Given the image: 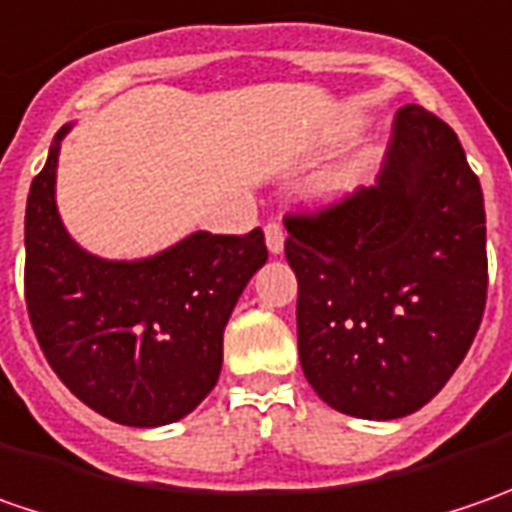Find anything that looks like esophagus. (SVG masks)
Segmentation results:
<instances>
[{"label":"esophagus","mask_w":512,"mask_h":512,"mask_svg":"<svg viewBox=\"0 0 512 512\" xmlns=\"http://www.w3.org/2000/svg\"><path fill=\"white\" fill-rule=\"evenodd\" d=\"M285 227L279 225V222H267L265 227V239H267V250L270 253H282L285 250Z\"/></svg>","instance_id":"1"}]
</instances>
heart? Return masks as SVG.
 Listing matches in <instances>:
<instances>
[{
	"label": "heart",
	"instance_id": "1",
	"mask_svg": "<svg viewBox=\"0 0 512 512\" xmlns=\"http://www.w3.org/2000/svg\"><path fill=\"white\" fill-rule=\"evenodd\" d=\"M356 179H359V170L356 168L333 170V173H325V176L316 182V190L325 193V196H342L347 190H353Z\"/></svg>",
	"mask_w": 512,
	"mask_h": 512
}]
</instances>
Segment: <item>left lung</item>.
Listing matches in <instances>:
<instances>
[{"mask_svg":"<svg viewBox=\"0 0 512 512\" xmlns=\"http://www.w3.org/2000/svg\"><path fill=\"white\" fill-rule=\"evenodd\" d=\"M299 359L339 413L402 419L467 356L487 302L479 176L436 113H396L373 187L285 216Z\"/></svg>","mask_w":512,"mask_h":512,"instance_id":"8db88e82","label":"left lung"}]
</instances>
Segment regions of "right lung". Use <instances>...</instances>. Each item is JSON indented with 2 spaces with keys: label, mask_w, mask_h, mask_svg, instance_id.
<instances>
[{
  "label": "right lung",
  "mask_w": 512,
  "mask_h": 512,
  "mask_svg": "<svg viewBox=\"0 0 512 512\" xmlns=\"http://www.w3.org/2000/svg\"><path fill=\"white\" fill-rule=\"evenodd\" d=\"M65 133L33 176L25 210V305L36 342L70 393L110 422H176L219 382L225 325L267 262L265 233L199 230L153 259H96L70 242L56 213Z\"/></svg>",
  "instance_id": "1"
}]
</instances>
